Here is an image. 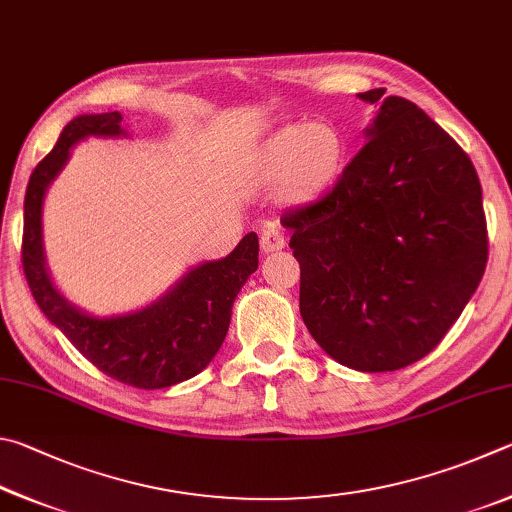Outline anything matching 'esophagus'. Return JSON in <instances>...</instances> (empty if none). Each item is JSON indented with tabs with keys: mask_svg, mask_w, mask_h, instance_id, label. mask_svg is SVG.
Returning a JSON list of instances; mask_svg holds the SVG:
<instances>
[{
	"mask_svg": "<svg viewBox=\"0 0 512 512\" xmlns=\"http://www.w3.org/2000/svg\"><path fill=\"white\" fill-rule=\"evenodd\" d=\"M285 247V236L279 227H267L261 236V249L265 254H272V251H279Z\"/></svg>",
	"mask_w": 512,
	"mask_h": 512,
	"instance_id": "34e87169",
	"label": "esophagus"
}]
</instances>
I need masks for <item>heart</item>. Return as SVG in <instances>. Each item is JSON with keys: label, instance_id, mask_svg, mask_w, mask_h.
<instances>
[{"label": "heart", "instance_id": "obj_1", "mask_svg": "<svg viewBox=\"0 0 512 512\" xmlns=\"http://www.w3.org/2000/svg\"><path fill=\"white\" fill-rule=\"evenodd\" d=\"M342 157L344 143L330 125H292L265 146L261 173L270 182L285 177L290 197H310L337 175Z\"/></svg>", "mask_w": 512, "mask_h": 512}]
</instances>
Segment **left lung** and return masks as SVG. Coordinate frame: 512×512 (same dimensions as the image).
I'll return each mask as SVG.
<instances>
[{
    "label": "left lung",
    "mask_w": 512,
    "mask_h": 512,
    "mask_svg": "<svg viewBox=\"0 0 512 512\" xmlns=\"http://www.w3.org/2000/svg\"><path fill=\"white\" fill-rule=\"evenodd\" d=\"M382 103L337 184L281 224L301 265L299 310L348 369L423 360L461 317L488 263L481 184L470 157L407 98Z\"/></svg>",
    "instance_id": "left-lung-1"
}]
</instances>
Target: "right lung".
Listing matches in <instances>:
<instances>
[{"mask_svg": "<svg viewBox=\"0 0 512 512\" xmlns=\"http://www.w3.org/2000/svg\"><path fill=\"white\" fill-rule=\"evenodd\" d=\"M119 112L83 114L65 125L53 150L35 166L24 197L22 265L31 294L53 326L98 371L137 389H164L206 369L227 337L231 308L258 267V236L247 233L220 261L184 274L148 308L119 317L87 315L53 285L42 245V204L71 148L87 137H121Z\"/></svg>", "mask_w": 512, "mask_h": 512, "instance_id": "right-lung-1", "label": "right lung"}]
</instances>
